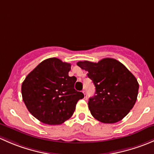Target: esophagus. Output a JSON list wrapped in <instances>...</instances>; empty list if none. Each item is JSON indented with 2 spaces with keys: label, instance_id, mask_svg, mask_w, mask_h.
<instances>
[{
  "label": "esophagus",
  "instance_id": "34e87169",
  "mask_svg": "<svg viewBox=\"0 0 154 154\" xmlns=\"http://www.w3.org/2000/svg\"><path fill=\"white\" fill-rule=\"evenodd\" d=\"M82 93H84V95H85V98H84V99H85V100H87V99H88V97H87L86 90H83V91H82Z\"/></svg>",
  "mask_w": 154,
  "mask_h": 154
}]
</instances>
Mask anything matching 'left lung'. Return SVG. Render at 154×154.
<instances>
[{
  "label": "left lung",
  "mask_w": 154,
  "mask_h": 154,
  "mask_svg": "<svg viewBox=\"0 0 154 154\" xmlns=\"http://www.w3.org/2000/svg\"><path fill=\"white\" fill-rule=\"evenodd\" d=\"M77 65L88 71L96 87L88 107L98 121L112 124L121 121L137 99L139 83L124 64L114 58H103L98 63L79 61Z\"/></svg>",
  "instance_id": "obj_1"
}]
</instances>
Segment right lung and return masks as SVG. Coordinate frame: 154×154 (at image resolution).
<instances>
[{"instance_id": "add662e5", "label": "right lung", "mask_w": 154, "mask_h": 154, "mask_svg": "<svg viewBox=\"0 0 154 154\" xmlns=\"http://www.w3.org/2000/svg\"><path fill=\"white\" fill-rule=\"evenodd\" d=\"M71 64L57 58L41 62L22 83L23 101L30 113L44 124L58 125L69 119L78 101L84 98L76 91L75 76H69Z\"/></svg>"}]
</instances>
